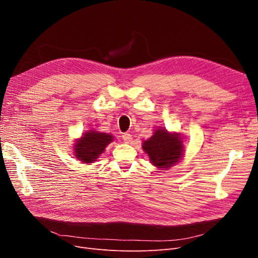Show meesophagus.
<instances>
[{"label":"esophagus","mask_w":258,"mask_h":258,"mask_svg":"<svg viewBox=\"0 0 258 258\" xmlns=\"http://www.w3.org/2000/svg\"><path fill=\"white\" fill-rule=\"evenodd\" d=\"M122 140L126 143H131L132 141V136L130 134H123L122 135Z\"/></svg>","instance_id":"esophagus-1"}]
</instances>
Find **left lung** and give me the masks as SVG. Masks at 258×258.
<instances>
[{
	"label": "left lung",
	"mask_w": 258,
	"mask_h": 258,
	"mask_svg": "<svg viewBox=\"0 0 258 258\" xmlns=\"http://www.w3.org/2000/svg\"><path fill=\"white\" fill-rule=\"evenodd\" d=\"M142 147L155 167L167 170L183 157V141L179 134H171L163 128L155 130L154 135L143 142Z\"/></svg>",
	"instance_id": "1"
}]
</instances>
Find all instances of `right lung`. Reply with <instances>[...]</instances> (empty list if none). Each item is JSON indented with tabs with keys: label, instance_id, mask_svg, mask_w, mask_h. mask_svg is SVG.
I'll list each match as a JSON object with an SVG mask.
<instances>
[{
	"label": "right lung",
	"instance_id": "add662e5",
	"mask_svg": "<svg viewBox=\"0 0 258 258\" xmlns=\"http://www.w3.org/2000/svg\"><path fill=\"white\" fill-rule=\"evenodd\" d=\"M113 136L103 134V132L88 130L74 143L73 151L75 158L81 160L83 163L97 161L99 156L104 152L105 147L113 141Z\"/></svg>",
	"mask_w": 258,
	"mask_h": 258
}]
</instances>
